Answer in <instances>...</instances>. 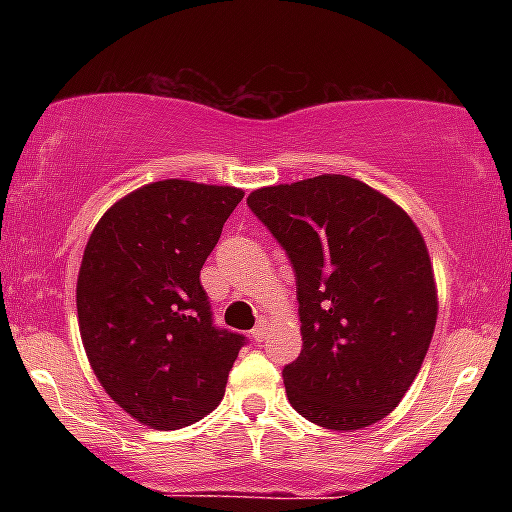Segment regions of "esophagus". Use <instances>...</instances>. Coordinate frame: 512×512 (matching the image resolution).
Instances as JSON below:
<instances>
[{"mask_svg":"<svg viewBox=\"0 0 512 512\" xmlns=\"http://www.w3.org/2000/svg\"><path fill=\"white\" fill-rule=\"evenodd\" d=\"M264 337H267V322H260V325H257L255 330H252V339H255L257 344H262Z\"/></svg>","mask_w":512,"mask_h":512,"instance_id":"obj_1","label":"esophagus"}]
</instances>
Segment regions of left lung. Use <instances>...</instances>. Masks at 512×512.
Returning a JSON list of instances; mask_svg holds the SVG:
<instances>
[{"mask_svg":"<svg viewBox=\"0 0 512 512\" xmlns=\"http://www.w3.org/2000/svg\"><path fill=\"white\" fill-rule=\"evenodd\" d=\"M248 207L296 272L303 349L281 373L291 407L332 431L385 419L436 330V281L419 228L349 175L262 187Z\"/></svg>","mask_w":512,"mask_h":512,"instance_id":"1","label":"left lung"}]
</instances>
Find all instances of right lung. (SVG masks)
<instances>
[{
	"mask_svg": "<svg viewBox=\"0 0 512 512\" xmlns=\"http://www.w3.org/2000/svg\"><path fill=\"white\" fill-rule=\"evenodd\" d=\"M240 199L238 187L158 180L115 202L86 243L76 313L88 363L103 390L156 431L219 407L248 342L214 325L199 281Z\"/></svg>",
	"mask_w": 512,
	"mask_h": 512,
	"instance_id": "add662e5",
	"label": "right lung"
}]
</instances>
